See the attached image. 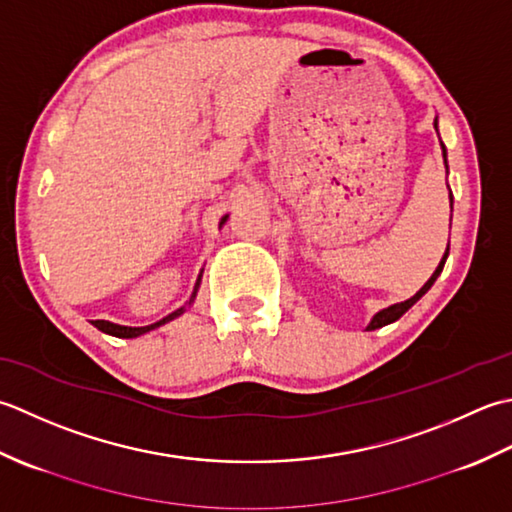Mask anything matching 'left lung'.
<instances>
[{"mask_svg":"<svg viewBox=\"0 0 512 512\" xmlns=\"http://www.w3.org/2000/svg\"><path fill=\"white\" fill-rule=\"evenodd\" d=\"M433 128L437 130V117H435V121H433ZM442 156H444V165H446V172H448V163H446V148H444V143H442ZM451 212H453V194H451ZM453 216V214H451ZM446 258H448V245H446V252H444V256H442V260H440V265H437V269L433 271V276L426 280V283L422 285V289L417 291L415 296H411L409 300H404V302H395V305H391V307H387V309H382V311H378V314H375L373 318H371V322L367 325V331H373V329H380V327H384V325H391V322H395L398 318H402L406 311H409L417 300H420L426 291H429L431 287H433V283L437 280V276L442 274V269H444V263H446Z\"/></svg>","mask_w":512,"mask_h":512,"instance_id":"left-lung-1","label":"left lung"}]
</instances>
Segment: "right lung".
Segmentation results:
<instances>
[{
	"label": "right lung",
	"mask_w": 512,
	"mask_h": 512,
	"mask_svg": "<svg viewBox=\"0 0 512 512\" xmlns=\"http://www.w3.org/2000/svg\"><path fill=\"white\" fill-rule=\"evenodd\" d=\"M227 218H229V214H225V216L221 218V223H218V227H223ZM201 278H203V271H201V274H198V278H196V285H194V291H192L190 300H187L183 307L172 311V314L161 318L159 322H152V325H145V327H125V325H117V322H110V320H92V325H95L99 331L108 333V336H114V338H139V336H143V333H148V331H152V329H159L161 325H165V322H170V320H174V318H179L181 314H185L187 307H192V302H194V298H196L198 287H201Z\"/></svg>",
	"instance_id": "add662e5"
}]
</instances>
